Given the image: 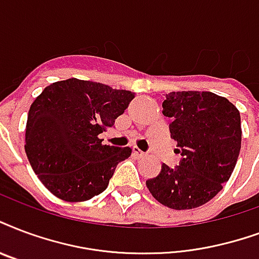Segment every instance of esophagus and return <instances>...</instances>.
Returning a JSON list of instances; mask_svg holds the SVG:
<instances>
[{
    "label": "esophagus",
    "instance_id": "1",
    "mask_svg": "<svg viewBox=\"0 0 259 259\" xmlns=\"http://www.w3.org/2000/svg\"><path fill=\"white\" fill-rule=\"evenodd\" d=\"M133 153L137 156V157H145V156H147V153H145V152H143L141 149H140V148H137V147L133 148Z\"/></svg>",
    "mask_w": 259,
    "mask_h": 259
}]
</instances>
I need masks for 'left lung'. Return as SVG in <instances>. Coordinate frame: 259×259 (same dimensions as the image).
<instances>
[{
	"instance_id": "obj_1",
	"label": "left lung",
	"mask_w": 259,
	"mask_h": 259,
	"mask_svg": "<svg viewBox=\"0 0 259 259\" xmlns=\"http://www.w3.org/2000/svg\"><path fill=\"white\" fill-rule=\"evenodd\" d=\"M163 114L172 118L169 132L182 159L174 168L161 165L148 190L171 209L198 208L222 190L238 161L239 110L213 92L182 91L165 95Z\"/></svg>"
}]
</instances>
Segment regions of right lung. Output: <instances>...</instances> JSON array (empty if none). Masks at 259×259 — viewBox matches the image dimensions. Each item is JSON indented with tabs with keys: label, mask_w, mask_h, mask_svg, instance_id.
Instances as JSON below:
<instances>
[{
	"label": "right lung",
	"mask_w": 259,
	"mask_h": 259,
	"mask_svg": "<svg viewBox=\"0 0 259 259\" xmlns=\"http://www.w3.org/2000/svg\"><path fill=\"white\" fill-rule=\"evenodd\" d=\"M134 92L68 78L46 87L31 104L25 152L40 182L61 200H91L103 193L132 148L103 145L99 134L122 115Z\"/></svg>",
	"instance_id": "add662e5"
}]
</instances>
